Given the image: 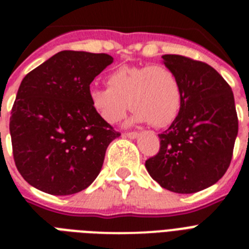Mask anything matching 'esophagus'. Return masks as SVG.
Instances as JSON below:
<instances>
[{
  "label": "esophagus",
  "mask_w": 249,
  "mask_h": 249,
  "mask_svg": "<svg viewBox=\"0 0 249 249\" xmlns=\"http://www.w3.org/2000/svg\"><path fill=\"white\" fill-rule=\"evenodd\" d=\"M123 136L127 138H131V140H135L136 137H138V133L137 132H127V133H124Z\"/></svg>",
  "instance_id": "1"
}]
</instances>
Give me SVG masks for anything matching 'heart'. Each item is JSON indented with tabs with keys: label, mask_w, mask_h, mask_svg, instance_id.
<instances>
[{
	"label": "heart",
	"mask_w": 249,
	"mask_h": 249,
	"mask_svg": "<svg viewBox=\"0 0 249 249\" xmlns=\"http://www.w3.org/2000/svg\"><path fill=\"white\" fill-rule=\"evenodd\" d=\"M92 108L103 122L116 124L129 108L132 122L167 127L181 111L183 91L177 74L166 66H121L107 76V89L89 91Z\"/></svg>",
	"instance_id": "1"
}]
</instances>
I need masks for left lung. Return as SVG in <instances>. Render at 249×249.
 Returning a JSON list of instances; mask_svg holds the SVG:
<instances>
[{"label": "left lung", "instance_id": "8db88e82", "mask_svg": "<svg viewBox=\"0 0 249 249\" xmlns=\"http://www.w3.org/2000/svg\"><path fill=\"white\" fill-rule=\"evenodd\" d=\"M162 58L181 81L183 102L175 122L158 135L160 151L146 160V168L166 190L199 192L230 167L238 133L233 92L207 63L179 54Z\"/></svg>", "mask_w": 249, "mask_h": 249}]
</instances>
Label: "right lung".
Listing matches in <instances>:
<instances>
[{
	"label": "right lung",
	"instance_id": "add662e5",
	"mask_svg": "<svg viewBox=\"0 0 249 249\" xmlns=\"http://www.w3.org/2000/svg\"><path fill=\"white\" fill-rule=\"evenodd\" d=\"M113 58L61 51L27 73L10 118L15 163L31 186L54 196L86 190L121 136L92 108L89 85Z\"/></svg>",
	"mask_w": 249,
	"mask_h": 249
}]
</instances>
